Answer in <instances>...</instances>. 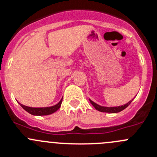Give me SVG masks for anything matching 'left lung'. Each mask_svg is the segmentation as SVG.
<instances>
[{
    "label": "left lung",
    "instance_id": "8db88e82",
    "mask_svg": "<svg viewBox=\"0 0 157 157\" xmlns=\"http://www.w3.org/2000/svg\"><path fill=\"white\" fill-rule=\"evenodd\" d=\"M133 99L130 100L129 102H127L126 104L125 105H119V106H115V107H106V106H102V105H99L98 104H96L95 102H94L93 101H92L91 99H89L90 101L91 104L95 107V109L96 110L99 112H102V113H119V112L122 111L123 109L126 108L127 106H129V104L132 102V101Z\"/></svg>",
    "mask_w": 157,
    "mask_h": 157
}]
</instances>
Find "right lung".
<instances>
[{"label": "right lung", "instance_id": "obj_1", "mask_svg": "<svg viewBox=\"0 0 157 157\" xmlns=\"http://www.w3.org/2000/svg\"><path fill=\"white\" fill-rule=\"evenodd\" d=\"M62 102V98L60 100V102L56 105L49 107H42V108H33V107L26 106V105H24L22 104H20V105L25 111H27L31 115H34V116H47V115L52 114V113L57 111L61 107Z\"/></svg>", "mask_w": 157, "mask_h": 157}]
</instances>
